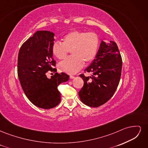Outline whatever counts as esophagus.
I'll list each match as a JSON object with an SVG mask.
<instances>
[{
  "label": "esophagus",
  "instance_id": "esophagus-1",
  "mask_svg": "<svg viewBox=\"0 0 148 148\" xmlns=\"http://www.w3.org/2000/svg\"><path fill=\"white\" fill-rule=\"evenodd\" d=\"M74 78H75L74 76H72V75H70V79H73Z\"/></svg>",
  "mask_w": 148,
  "mask_h": 148
}]
</instances>
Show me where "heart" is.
I'll return each mask as SVG.
<instances>
[{
    "label": "heart",
    "instance_id": "obj_1",
    "mask_svg": "<svg viewBox=\"0 0 148 148\" xmlns=\"http://www.w3.org/2000/svg\"><path fill=\"white\" fill-rule=\"evenodd\" d=\"M62 43L55 42L52 52L57 59L62 60L71 51L72 57L67 58L59 64V70L69 74H74L81 69L84 62L91 63L95 59L99 45V38L95 33L75 30L66 34Z\"/></svg>",
    "mask_w": 148,
    "mask_h": 148
}]
</instances>
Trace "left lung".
<instances>
[{
    "mask_svg": "<svg viewBox=\"0 0 148 148\" xmlns=\"http://www.w3.org/2000/svg\"><path fill=\"white\" fill-rule=\"evenodd\" d=\"M101 41L96 56L87 68L90 77L80 75L84 85L78 92L84 104L97 107L112 97L121 77L122 60L118 47L114 41Z\"/></svg>",
    "mask_w": 148,
    "mask_h": 148,
    "instance_id": "1",
    "label": "left lung"
}]
</instances>
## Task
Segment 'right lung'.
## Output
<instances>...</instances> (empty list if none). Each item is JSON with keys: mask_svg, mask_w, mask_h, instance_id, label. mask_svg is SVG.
I'll list each match as a JSON object with an SVG mask.
<instances>
[{"mask_svg": "<svg viewBox=\"0 0 148 148\" xmlns=\"http://www.w3.org/2000/svg\"><path fill=\"white\" fill-rule=\"evenodd\" d=\"M55 34L49 31H37L21 46L18 56V75L25 95L34 105L49 109L60 102L59 85L69 79L65 73L51 78L47 72L56 71L52 47Z\"/></svg>", "mask_w": 148, "mask_h": 148, "instance_id": "obj_1", "label": "right lung"}]
</instances>
